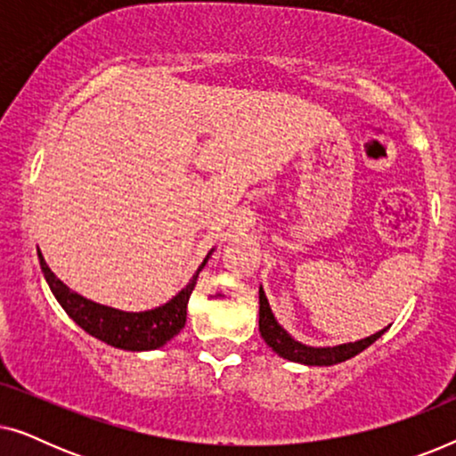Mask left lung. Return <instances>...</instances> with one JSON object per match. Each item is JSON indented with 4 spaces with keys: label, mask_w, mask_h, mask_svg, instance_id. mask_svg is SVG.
Instances as JSON below:
<instances>
[{
    "label": "left lung",
    "mask_w": 456,
    "mask_h": 456,
    "mask_svg": "<svg viewBox=\"0 0 456 456\" xmlns=\"http://www.w3.org/2000/svg\"><path fill=\"white\" fill-rule=\"evenodd\" d=\"M259 332L261 338L265 340L267 346H272L273 353H278L280 357L295 361V363H303V365H336L342 363V361L354 357L361 351H365L367 346L373 345L379 336L386 332L379 330V332L367 336L363 340L357 342H346V345H338V346H307L303 342H298L292 338V336L286 332V330L280 326L273 317L270 303H267V297L264 289H259Z\"/></svg>",
    "instance_id": "obj_1"
}]
</instances>
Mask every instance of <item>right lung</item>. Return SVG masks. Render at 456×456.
Listing matches in <instances>:
<instances>
[{
	"label": "right lung",
	"instance_id": "right-lung-1",
	"mask_svg": "<svg viewBox=\"0 0 456 456\" xmlns=\"http://www.w3.org/2000/svg\"><path fill=\"white\" fill-rule=\"evenodd\" d=\"M211 255V251H209ZM208 257L199 265L195 276L191 282L178 292L176 297L170 298L161 307L139 311V314H130V311H120L114 307H105V305L93 303L89 298L80 297L78 292L68 289L55 273L49 270V265L43 259L39 251V264L45 276L49 289L53 297L58 298L61 309L85 330L86 334L95 336L105 345L124 348V351H153V348L164 346L167 340H172L186 323V303H189L191 292L195 289L199 272L208 264Z\"/></svg>",
	"mask_w": 456,
	"mask_h": 456
}]
</instances>
